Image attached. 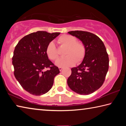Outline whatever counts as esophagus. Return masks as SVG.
I'll return each mask as SVG.
<instances>
[{"mask_svg":"<svg viewBox=\"0 0 126 126\" xmlns=\"http://www.w3.org/2000/svg\"><path fill=\"white\" fill-rule=\"evenodd\" d=\"M63 69V67H59V71H61Z\"/></svg>","mask_w":126,"mask_h":126,"instance_id":"1","label":"esophagus"}]
</instances>
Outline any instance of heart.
I'll use <instances>...</instances> for the list:
<instances>
[{
	"label": "heart",
	"instance_id": "1",
	"mask_svg": "<svg viewBox=\"0 0 126 126\" xmlns=\"http://www.w3.org/2000/svg\"><path fill=\"white\" fill-rule=\"evenodd\" d=\"M58 44L61 47H65L64 54L66 56L59 59L55 65L59 67H66L74 65L77 63L82 62L86 55V48L80 42H77L75 37L71 35H63L58 39ZM46 52L48 58L52 61H56L59 54L56 47L53 42L47 46Z\"/></svg>",
	"mask_w": 126,
	"mask_h": 126
}]
</instances>
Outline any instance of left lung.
Instances as JSON below:
<instances>
[{"mask_svg":"<svg viewBox=\"0 0 126 126\" xmlns=\"http://www.w3.org/2000/svg\"><path fill=\"white\" fill-rule=\"evenodd\" d=\"M80 40L86 48V55L79 65L71 69L67 80L68 86L79 94L87 95L101 87L109 68V58L102 40L88 32H68Z\"/></svg>","mask_w":126,"mask_h":126,"instance_id":"left-lung-1","label":"left lung"}]
</instances>
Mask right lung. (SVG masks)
I'll return each instance as SVG.
<instances>
[{"mask_svg":"<svg viewBox=\"0 0 126 126\" xmlns=\"http://www.w3.org/2000/svg\"><path fill=\"white\" fill-rule=\"evenodd\" d=\"M59 34L38 31L25 35L15 48L12 58L14 76L23 89L32 94L40 95L48 92L60 72L46 52L48 43ZM46 68L50 69L44 71Z\"/></svg>","mask_w":126,"mask_h":126,"instance_id":"add662e5","label":"right lung"}]
</instances>
